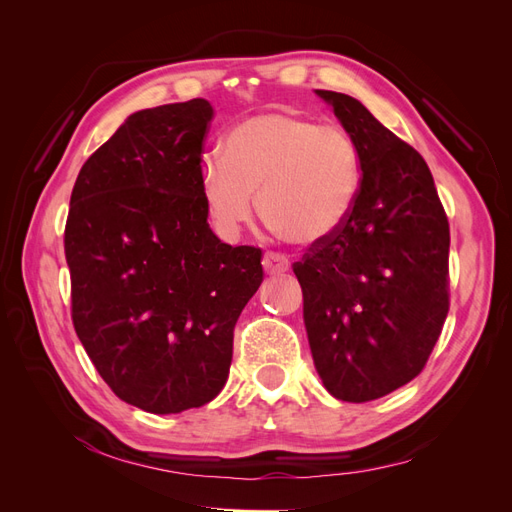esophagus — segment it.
<instances>
[{
    "mask_svg": "<svg viewBox=\"0 0 512 512\" xmlns=\"http://www.w3.org/2000/svg\"><path fill=\"white\" fill-rule=\"evenodd\" d=\"M262 267L269 275H282L290 269V260L282 254H275V252H267L265 258H262Z\"/></svg>",
    "mask_w": 512,
    "mask_h": 512,
    "instance_id": "esophagus-1",
    "label": "esophagus"
}]
</instances>
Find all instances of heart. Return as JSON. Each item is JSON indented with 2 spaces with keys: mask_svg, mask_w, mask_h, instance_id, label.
<instances>
[{
  "mask_svg": "<svg viewBox=\"0 0 512 512\" xmlns=\"http://www.w3.org/2000/svg\"><path fill=\"white\" fill-rule=\"evenodd\" d=\"M363 183L354 138L333 123L273 111L241 121L222 156L200 170V194L213 224L232 237L258 215L292 245H318L346 226Z\"/></svg>",
  "mask_w": 512,
  "mask_h": 512,
  "instance_id": "obj_1",
  "label": "heart"
}]
</instances>
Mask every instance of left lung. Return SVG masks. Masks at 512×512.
<instances>
[{"instance_id":"obj_1","label":"left lung","mask_w":512,"mask_h":512,"mask_svg":"<svg viewBox=\"0 0 512 512\" xmlns=\"http://www.w3.org/2000/svg\"><path fill=\"white\" fill-rule=\"evenodd\" d=\"M361 153L363 183L346 226L292 271L327 391L352 404L421 374L448 314L444 207L421 153L346 94L316 89Z\"/></svg>"}]
</instances>
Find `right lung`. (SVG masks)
Listing matches in <instances>:
<instances>
[{
	"instance_id": "obj_1",
	"label": "right lung",
	"mask_w": 512,
	"mask_h": 512,
	"mask_svg": "<svg viewBox=\"0 0 512 512\" xmlns=\"http://www.w3.org/2000/svg\"><path fill=\"white\" fill-rule=\"evenodd\" d=\"M207 100L145 108L91 153L64 232L72 322L126 404L177 414L224 389L232 331L262 284V250L213 235L200 162Z\"/></svg>"
}]
</instances>
